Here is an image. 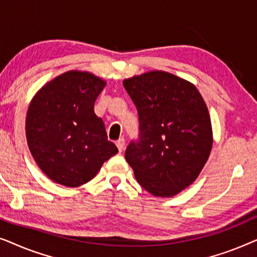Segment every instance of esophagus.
I'll list each match as a JSON object with an SVG mask.
<instances>
[{"label": "esophagus", "mask_w": 257, "mask_h": 257, "mask_svg": "<svg viewBox=\"0 0 257 257\" xmlns=\"http://www.w3.org/2000/svg\"><path fill=\"white\" fill-rule=\"evenodd\" d=\"M115 145H117L119 152H121V151L124 150V147H125V139L124 138H119L117 140V143H115Z\"/></svg>", "instance_id": "1"}]
</instances>
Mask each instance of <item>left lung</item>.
Segmentation results:
<instances>
[{"label":"left lung","instance_id":"8db88e82","mask_svg":"<svg viewBox=\"0 0 257 257\" xmlns=\"http://www.w3.org/2000/svg\"><path fill=\"white\" fill-rule=\"evenodd\" d=\"M139 118L125 158L137 181L156 196H173L198 178L213 145L208 108L193 84L165 71L125 79Z\"/></svg>","mask_w":257,"mask_h":257}]
</instances>
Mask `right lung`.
I'll return each instance as SVG.
<instances>
[{"instance_id":"right-lung-1","label":"right lung","mask_w":257,"mask_h":257,"mask_svg":"<svg viewBox=\"0 0 257 257\" xmlns=\"http://www.w3.org/2000/svg\"><path fill=\"white\" fill-rule=\"evenodd\" d=\"M104 86L92 73L65 72L42 87L28 108V146L38 167L57 184H86L118 152L93 110Z\"/></svg>"}]
</instances>
